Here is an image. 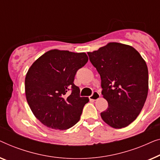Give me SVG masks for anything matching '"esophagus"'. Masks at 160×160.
<instances>
[{"instance_id":"34e87169","label":"esophagus","mask_w":160,"mask_h":160,"mask_svg":"<svg viewBox=\"0 0 160 160\" xmlns=\"http://www.w3.org/2000/svg\"><path fill=\"white\" fill-rule=\"evenodd\" d=\"M99 97H100L99 93L97 91H94L93 94H92L91 96H89V98H90V100H91V101H96V100L98 99V98Z\"/></svg>"}]
</instances>
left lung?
<instances>
[{
  "mask_svg": "<svg viewBox=\"0 0 160 160\" xmlns=\"http://www.w3.org/2000/svg\"><path fill=\"white\" fill-rule=\"evenodd\" d=\"M91 64L101 76L103 98L108 108L102 120L114 128L127 127L136 120L147 100V65L132 46L109 42L88 52Z\"/></svg>",
  "mask_w": 160,
  "mask_h": 160,
  "instance_id": "1",
  "label": "left lung"
}]
</instances>
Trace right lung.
Listing matches in <instances>:
<instances>
[{
    "label": "right lung",
    "mask_w": 160,
    "mask_h": 160,
    "mask_svg": "<svg viewBox=\"0 0 160 160\" xmlns=\"http://www.w3.org/2000/svg\"><path fill=\"white\" fill-rule=\"evenodd\" d=\"M88 60L85 53L54 49L38 58L29 69L26 98L35 118L44 125L63 130L80 120L89 98L80 97L74 80Z\"/></svg>",
    "instance_id": "obj_1"
}]
</instances>
